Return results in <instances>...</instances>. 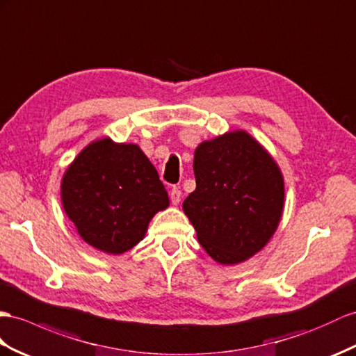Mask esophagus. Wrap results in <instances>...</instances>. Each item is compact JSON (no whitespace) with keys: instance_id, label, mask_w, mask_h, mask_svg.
<instances>
[{"instance_id":"esophagus-1","label":"esophagus","mask_w":356,"mask_h":356,"mask_svg":"<svg viewBox=\"0 0 356 356\" xmlns=\"http://www.w3.org/2000/svg\"><path fill=\"white\" fill-rule=\"evenodd\" d=\"M180 198H181L180 189H179V188H172V189L170 191V200H171V203L177 206V204L180 203Z\"/></svg>"}]
</instances>
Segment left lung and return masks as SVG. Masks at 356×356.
<instances>
[{
    "instance_id": "left-lung-1",
    "label": "left lung",
    "mask_w": 356,
    "mask_h": 356,
    "mask_svg": "<svg viewBox=\"0 0 356 356\" xmlns=\"http://www.w3.org/2000/svg\"><path fill=\"white\" fill-rule=\"evenodd\" d=\"M197 188L184 212L216 263L239 265L266 247L284 211V177L272 154L243 129L194 152Z\"/></svg>"
}]
</instances>
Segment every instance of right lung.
Instances as JSON below:
<instances>
[{
    "label": "right lung",
    "instance_id": "add662e5",
    "mask_svg": "<svg viewBox=\"0 0 356 356\" xmlns=\"http://www.w3.org/2000/svg\"><path fill=\"white\" fill-rule=\"evenodd\" d=\"M61 204L84 242L118 256L144 239L170 198L140 145L105 136L86 145L65 171Z\"/></svg>",
    "mask_w": 356,
    "mask_h": 356
}]
</instances>
